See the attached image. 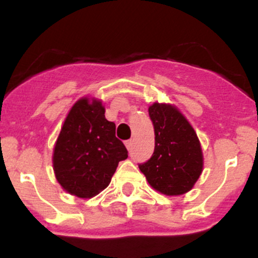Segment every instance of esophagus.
Masks as SVG:
<instances>
[{
	"mask_svg": "<svg viewBox=\"0 0 258 258\" xmlns=\"http://www.w3.org/2000/svg\"><path fill=\"white\" fill-rule=\"evenodd\" d=\"M125 146L127 148V150H131L132 149V146H133V141H131V139H130V141H126L125 142Z\"/></svg>",
	"mask_w": 258,
	"mask_h": 258,
	"instance_id": "34e87169",
	"label": "esophagus"
}]
</instances>
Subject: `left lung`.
<instances>
[{
	"label": "left lung",
	"mask_w": 258,
	"mask_h": 258,
	"mask_svg": "<svg viewBox=\"0 0 258 258\" xmlns=\"http://www.w3.org/2000/svg\"><path fill=\"white\" fill-rule=\"evenodd\" d=\"M155 133L152 158L139 165L155 190L177 197L191 190L204 167L201 144L193 126L176 106L153 103L148 109Z\"/></svg>",
	"instance_id": "left-lung-1"
}]
</instances>
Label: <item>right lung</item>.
Instances as JSON below:
<instances>
[{
  "label": "right lung",
  "mask_w": 258,
  "mask_h": 258,
  "mask_svg": "<svg viewBox=\"0 0 258 258\" xmlns=\"http://www.w3.org/2000/svg\"><path fill=\"white\" fill-rule=\"evenodd\" d=\"M102 100L82 97L65 117L53 149V171L69 194L90 199L110 183L127 149L105 119Z\"/></svg>",
  "instance_id": "right-lung-1"
}]
</instances>
